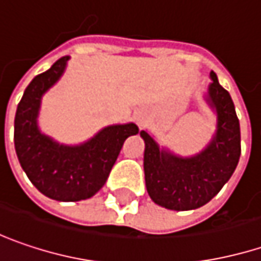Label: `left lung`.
<instances>
[{"mask_svg": "<svg viewBox=\"0 0 261 261\" xmlns=\"http://www.w3.org/2000/svg\"><path fill=\"white\" fill-rule=\"evenodd\" d=\"M208 101L217 111V133L204 152L193 158H178L160 150L155 140L142 131L145 140L146 189L161 207L186 211L210 202L230 178L241 156V130L235 105L227 90L211 72Z\"/></svg>", "mask_w": 261, "mask_h": 261, "instance_id": "1", "label": "left lung"}]
</instances>
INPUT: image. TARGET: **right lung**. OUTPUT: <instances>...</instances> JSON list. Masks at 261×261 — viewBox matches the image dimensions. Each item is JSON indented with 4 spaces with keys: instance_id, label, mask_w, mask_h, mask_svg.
<instances>
[{
    "instance_id": "obj_1",
    "label": "right lung",
    "mask_w": 261,
    "mask_h": 261,
    "mask_svg": "<svg viewBox=\"0 0 261 261\" xmlns=\"http://www.w3.org/2000/svg\"><path fill=\"white\" fill-rule=\"evenodd\" d=\"M68 56L37 75L26 87L14 118V147L32 185L56 201L91 198L106 183L125 139L137 134L136 124L112 125L84 145L60 146L37 127L41 96L60 78Z\"/></svg>"
}]
</instances>
